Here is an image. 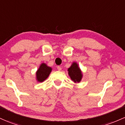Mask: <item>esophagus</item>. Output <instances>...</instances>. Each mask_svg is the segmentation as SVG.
Returning <instances> with one entry per match:
<instances>
[{
    "label": "esophagus",
    "mask_w": 125,
    "mask_h": 125,
    "mask_svg": "<svg viewBox=\"0 0 125 125\" xmlns=\"http://www.w3.org/2000/svg\"><path fill=\"white\" fill-rule=\"evenodd\" d=\"M57 70H58V71H61L62 70L61 66H58L57 67Z\"/></svg>",
    "instance_id": "1"
}]
</instances>
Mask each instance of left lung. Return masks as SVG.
<instances>
[{"instance_id":"obj_1","label":"left lung","mask_w":125,"mask_h":125,"mask_svg":"<svg viewBox=\"0 0 125 125\" xmlns=\"http://www.w3.org/2000/svg\"><path fill=\"white\" fill-rule=\"evenodd\" d=\"M68 72L71 79L75 83H79L81 81L82 78V73L80 69L78 68L76 63H73V64L68 69Z\"/></svg>"}]
</instances>
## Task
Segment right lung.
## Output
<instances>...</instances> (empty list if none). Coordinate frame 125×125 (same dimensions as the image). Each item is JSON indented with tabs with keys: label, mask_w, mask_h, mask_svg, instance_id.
<instances>
[{
	"label": "right lung",
	"mask_w": 125,
	"mask_h": 125,
	"mask_svg": "<svg viewBox=\"0 0 125 125\" xmlns=\"http://www.w3.org/2000/svg\"><path fill=\"white\" fill-rule=\"evenodd\" d=\"M52 71V68L47 66L45 63H42L37 72V79L38 82H42L49 76Z\"/></svg>",
	"instance_id": "right-lung-1"
}]
</instances>
